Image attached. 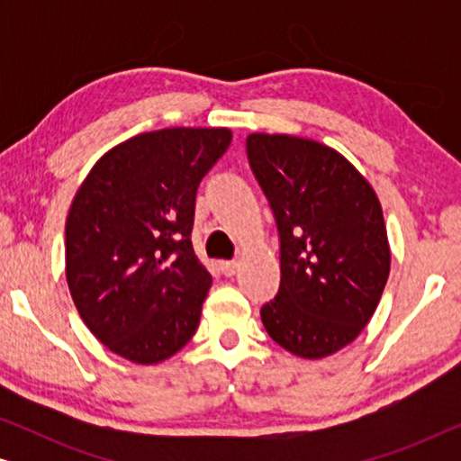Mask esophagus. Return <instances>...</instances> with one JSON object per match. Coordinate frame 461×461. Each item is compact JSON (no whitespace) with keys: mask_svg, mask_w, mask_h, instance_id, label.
I'll list each match as a JSON object with an SVG mask.
<instances>
[{"mask_svg":"<svg viewBox=\"0 0 461 461\" xmlns=\"http://www.w3.org/2000/svg\"><path fill=\"white\" fill-rule=\"evenodd\" d=\"M220 270H222L224 276H232L239 270V262L237 260H226L220 262Z\"/></svg>","mask_w":461,"mask_h":461,"instance_id":"esophagus-1","label":"esophagus"}]
</instances>
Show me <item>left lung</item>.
Listing matches in <instances>:
<instances>
[{
  "label": "left lung",
  "instance_id": "8db88e82",
  "mask_svg": "<svg viewBox=\"0 0 461 461\" xmlns=\"http://www.w3.org/2000/svg\"><path fill=\"white\" fill-rule=\"evenodd\" d=\"M248 159L281 243L279 292L260 308L276 344L330 357L374 317L390 273L382 205L355 166L325 144L249 134Z\"/></svg>",
  "mask_w": 461,
  "mask_h": 461
}]
</instances>
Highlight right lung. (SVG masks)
<instances>
[{"mask_svg":"<svg viewBox=\"0 0 461 461\" xmlns=\"http://www.w3.org/2000/svg\"><path fill=\"white\" fill-rule=\"evenodd\" d=\"M226 128L138 134L98 159L67 218V283L94 336L153 365L194 336L212 275L194 256V199Z\"/></svg>","mask_w":461,"mask_h":461,"instance_id":"1","label":"right lung"}]
</instances>
